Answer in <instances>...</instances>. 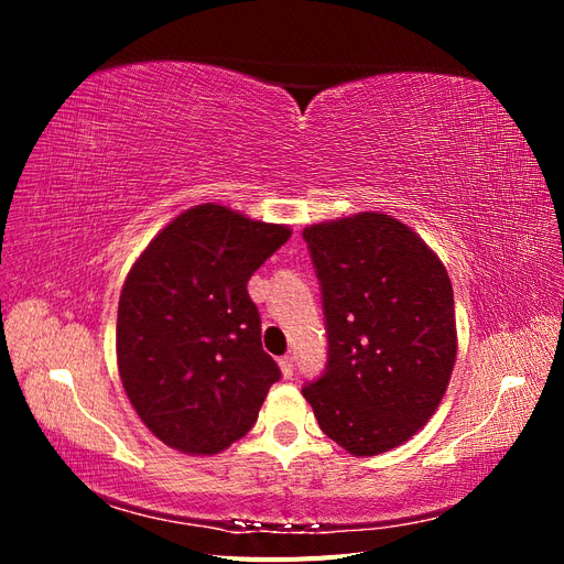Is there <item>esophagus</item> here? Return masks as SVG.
I'll return each instance as SVG.
<instances>
[{
    "mask_svg": "<svg viewBox=\"0 0 564 564\" xmlns=\"http://www.w3.org/2000/svg\"><path fill=\"white\" fill-rule=\"evenodd\" d=\"M280 369H282V377L284 379H292L294 377V357L292 355H284L280 360Z\"/></svg>",
    "mask_w": 564,
    "mask_h": 564,
    "instance_id": "1",
    "label": "esophagus"
}]
</instances>
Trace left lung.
Here are the masks:
<instances>
[{"mask_svg":"<svg viewBox=\"0 0 564 564\" xmlns=\"http://www.w3.org/2000/svg\"><path fill=\"white\" fill-rule=\"evenodd\" d=\"M319 280L327 365L301 388L324 435L355 456L402 445L445 395L454 292L421 237L365 212L303 230Z\"/></svg>","mask_w":564,"mask_h":564,"instance_id":"1","label":"left lung"}]
</instances>
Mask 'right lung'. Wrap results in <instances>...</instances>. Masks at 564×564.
Instances as JSON below:
<instances>
[{
    "mask_svg": "<svg viewBox=\"0 0 564 564\" xmlns=\"http://www.w3.org/2000/svg\"><path fill=\"white\" fill-rule=\"evenodd\" d=\"M292 230L220 204L176 216L122 286L117 365L127 398L164 445L216 454L251 431L278 362L261 346L247 282Z\"/></svg>",
    "mask_w": 564,
    "mask_h": 564,
    "instance_id": "obj_1",
    "label": "right lung"
}]
</instances>
